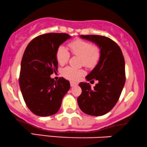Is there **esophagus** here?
Instances as JSON below:
<instances>
[{"label":"esophagus","instance_id":"obj_1","mask_svg":"<svg viewBox=\"0 0 147 147\" xmlns=\"http://www.w3.org/2000/svg\"><path fill=\"white\" fill-rule=\"evenodd\" d=\"M70 86H71V87H75L76 86H77V83H75V82H70Z\"/></svg>","mask_w":147,"mask_h":147}]
</instances>
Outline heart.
Listing matches in <instances>:
<instances>
[{
    "mask_svg": "<svg viewBox=\"0 0 147 147\" xmlns=\"http://www.w3.org/2000/svg\"><path fill=\"white\" fill-rule=\"evenodd\" d=\"M72 53L76 56L80 57V63L87 68H93L98 63L100 52L97 47L92 46L89 42L82 39H76L69 43ZM56 58L60 65H64L68 62L70 58L69 53L66 48L60 46L57 49ZM84 74L83 70L75 68L72 67H66L62 71V75L69 80L76 81Z\"/></svg>",
    "mask_w": 147,
    "mask_h": 147,
    "instance_id": "b5f03b06",
    "label": "heart"
}]
</instances>
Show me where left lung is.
Listing matches in <instances>:
<instances>
[{
    "label": "left lung",
    "mask_w": 147,
    "mask_h": 147,
    "mask_svg": "<svg viewBox=\"0 0 147 147\" xmlns=\"http://www.w3.org/2000/svg\"><path fill=\"white\" fill-rule=\"evenodd\" d=\"M81 38L97 45L100 52L98 63L86 77L88 82L98 83L91 88L87 82H81L82 90L77 98L80 109L92 116L109 113L117 102L125 84V63L120 48L108 37L99 35H81Z\"/></svg>",
    "instance_id": "obj_1"
}]
</instances>
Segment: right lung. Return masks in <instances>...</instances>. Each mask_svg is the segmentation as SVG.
Wrapping results in <instances>:
<instances>
[{
  "mask_svg": "<svg viewBox=\"0 0 147 147\" xmlns=\"http://www.w3.org/2000/svg\"><path fill=\"white\" fill-rule=\"evenodd\" d=\"M71 38L65 33H48L30 41L21 64L19 86L27 106L34 114L41 117L57 113L64 95L70 88L63 77L58 81L50 75L57 70V49Z\"/></svg>",
  "mask_w": 147,
  "mask_h": 147,
  "instance_id": "1",
  "label": "right lung"
}]
</instances>
